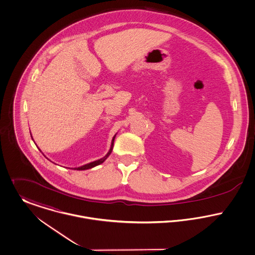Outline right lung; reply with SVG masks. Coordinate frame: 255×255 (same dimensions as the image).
Masks as SVG:
<instances>
[{
	"label": "right lung",
	"mask_w": 255,
	"mask_h": 255,
	"mask_svg": "<svg viewBox=\"0 0 255 255\" xmlns=\"http://www.w3.org/2000/svg\"><path fill=\"white\" fill-rule=\"evenodd\" d=\"M32 137V136H31ZM115 137H116V134H115V136L113 137V139H112V143H111V148H110L109 152L103 157V158H101V159H99V160H96V161H93V162H91V163H88V164H86V165H83V166H81V167H77V168H74L73 170H77V171H83V170H88V169H91V168H94V167H96V166H98V165H100V164H102L108 157H109L110 154H111V152H112V150H113V146H114V140H115Z\"/></svg>",
	"instance_id": "obj_1"
}]
</instances>
